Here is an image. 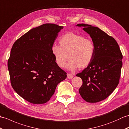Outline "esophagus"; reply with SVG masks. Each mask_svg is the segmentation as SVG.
<instances>
[{"mask_svg":"<svg viewBox=\"0 0 129 129\" xmlns=\"http://www.w3.org/2000/svg\"><path fill=\"white\" fill-rule=\"evenodd\" d=\"M67 77H68V79H71L72 78H73L74 75H73V74H68V75H67Z\"/></svg>","mask_w":129,"mask_h":129,"instance_id":"34e87169","label":"esophagus"}]
</instances>
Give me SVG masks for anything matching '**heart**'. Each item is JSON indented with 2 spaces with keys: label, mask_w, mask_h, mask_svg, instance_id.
Masks as SVG:
<instances>
[{
  "label": "heart",
  "mask_w": 129,
  "mask_h": 129,
  "mask_svg": "<svg viewBox=\"0 0 129 129\" xmlns=\"http://www.w3.org/2000/svg\"><path fill=\"white\" fill-rule=\"evenodd\" d=\"M60 46L53 44L51 50L56 64L60 68H64L68 58L67 66L69 70L79 67L80 69L87 68L94 57L95 46L93 42L83 36L69 32L59 40Z\"/></svg>",
  "instance_id": "obj_1"
}]
</instances>
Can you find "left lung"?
<instances>
[{
	"instance_id": "1",
	"label": "left lung",
	"mask_w": 129,
	"mask_h": 129,
	"mask_svg": "<svg viewBox=\"0 0 129 129\" xmlns=\"http://www.w3.org/2000/svg\"><path fill=\"white\" fill-rule=\"evenodd\" d=\"M90 36L95 52L91 64L77 76L82 80L79 89L81 96L89 103L107 98L119 84L122 65V55L115 39L97 27L77 24Z\"/></svg>"
}]
</instances>
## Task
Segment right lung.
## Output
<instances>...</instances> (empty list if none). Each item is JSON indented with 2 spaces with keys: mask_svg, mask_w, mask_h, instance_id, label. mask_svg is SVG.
<instances>
[{
  "mask_svg": "<svg viewBox=\"0 0 129 129\" xmlns=\"http://www.w3.org/2000/svg\"><path fill=\"white\" fill-rule=\"evenodd\" d=\"M62 28L55 24H43L22 36L12 47L8 62L11 86L31 103L47 102L58 83L67 78L51 50Z\"/></svg>",
  "mask_w": 129,
  "mask_h": 129,
  "instance_id": "right-lung-1",
  "label": "right lung"
}]
</instances>
